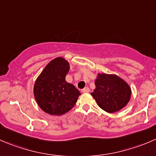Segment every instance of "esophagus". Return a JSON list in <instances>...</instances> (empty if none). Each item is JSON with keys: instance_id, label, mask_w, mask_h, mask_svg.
Masks as SVG:
<instances>
[{"instance_id": "1", "label": "esophagus", "mask_w": 156, "mask_h": 156, "mask_svg": "<svg viewBox=\"0 0 156 156\" xmlns=\"http://www.w3.org/2000/svg\"><path fill=\"white\" fill-rule=\"evenodd\" d=\"M81 91H82L83 93H88V92L90 91V88H89L88 87H84V89H82V90H81Z\"/></svg>"}]
</instances>
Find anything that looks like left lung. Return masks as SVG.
Segmentation results:
<instances>
[{
  "mask_svg": "<svg viewBox=\"0 0 156 156\" xmlns=\"http://www.w3.org/2000/svg\"><path fill=\"white\" fill-rule=\"evenodd\" d=\"M94 84L96 88L90 94L98 105L107 113L121 110L130 99V87L116 75L98 74Z\"/></svg>",
  "mask_w": 156,
  "mask_h": 156,
  "instance_id": "1",
  "label": "left lung"
}]
</instances>
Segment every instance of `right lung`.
<instances>
[{
    "label": "right lung",
    "mask_w": 156,
    "mask_h": 156,
    "mask_svg": "<svg viewBox=\"0 0 156 156\" xmlns=\"http://www.w3.org/2000/svg\"><path fill=\"white\" fill-rule=\"evenodd\" d=\"M69 64L58 57L45 67L34 84V96L38 105L51 115H62L71 110L81 94L72 84L66 81Z\"/></svg>",
    "instance_id": "1"
}]
</instances>
